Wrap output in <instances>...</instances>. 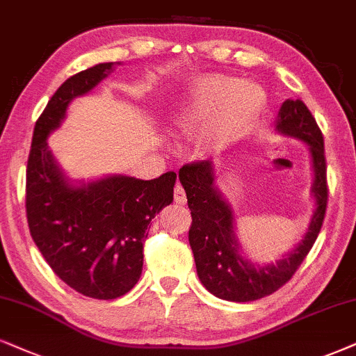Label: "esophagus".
I'll return each mask as SVG.
<instances>
[{
	"instance_id": "esophagus-1",
	"label": "esophagus",
	"mask_w": 356,
	"mask_h": 356,
	"mask_svg": "<svg viewBox=\"0 0 356 356\" xmlns=\"http://www.w3.org/2000/svg\"><path fill=\"white\" fill-rule=\"evenodd\" d=\"M174 202L179 205H184L187 202L186 191H184V187L181 186V184H175V187H174Z\"/></svg>"
}]
</instances>
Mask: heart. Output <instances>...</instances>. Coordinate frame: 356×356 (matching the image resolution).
Masks as SVG:
<instances>
[{
    "label": "heart",
    "instance_id": "1",
    "mask_svg": "<svg viewBox=\"0 0 356 356\" xmlns=\"http://www.w3.org/2000/svg\"><path fill=\"white\" fill-rule=\"evenodd\" d=\"M259 85L223 74L200 75L184 93L172 113L175 129L199 136V149L213 154L248 134L266 108Z\"/></svg>",
    "mask_w": 356,
    "mask_h": 356
}]
</instances>
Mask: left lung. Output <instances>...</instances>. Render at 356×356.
Returning a JSON list of instances; mask_svg holds the SVG:
<instances>
[{
	"mask_svg": "<svg viewBox=\"0 0 356 356\" xmlns=\"http://www.w3.org/2000/svg\"><path fill=\"white\" fill-rule=\"evenodd\" d=\"M276 131L300 139L309 146L314 169L312 195L316 199V211L299 245L274 264L259 266L241 256L240 241L235 235L233 210L215 187V168L211 161L186 164L179 170V181L187 193V205L192 215L188 243L195 259L197 274L205 289L223 300L250 302L276 292L294 276L322 228L328 188L321 129L304 102L286 100L279 110Z\"/></svg>",
	"mask_w": 356,
	"mask_h": 356,
	"instance_id": "8db88e82",
	"label": "left lung"
}]
</instances>
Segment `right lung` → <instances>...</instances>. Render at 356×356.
<instances>
[{"mask_svg": "<svg viewBox=\"0 0 356 356\" xmlns=\"http://www.w3.org/2000/svg\"><path fill=\"white\" fill-rule=\"evenodd\" d=\"M105 62L67 79L35 121L26 170V215L31 236L52 271L92 299H116L139 281L151 220L172 204L175 172L152 181L108 175L75 186L49 151L47 138L69 103L113 72Z\"/></svg>", "mask_w": 356, "mask_h": 356, "instance_id": "1", "label": "right lung"}]
</instances>
